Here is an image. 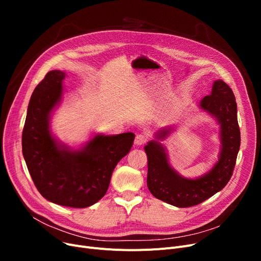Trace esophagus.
<instances>
[{"instance_id": "34e87169", "label": "esophagus", "mask_w": 261, "mask_h": 261, "mask_svg": "<svg viewBox=\"0 0 261 261\" xmlns=\"http://www.w3.org/2000/svg\"><path fill=\"white\" fill-rule=\"evenodd\" d=\"M146 142H147V135H146V134H143V133L136 135L135 141H134V143H135L136 146H142V145H144Z\"/></svg>"}]
</instances>
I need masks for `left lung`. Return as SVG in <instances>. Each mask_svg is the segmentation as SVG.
I'll use <instances>...</instances> for the list:
<instances>
[{
    "instance_id": "1",
    "label": "left lung",
    "mask_w": 261,
    "mask_h": 261,
    "mask_svg": "<svg viewBox=\"0 0 261 261\" xmlns=\"http://www.w3.org/2000/svg\"><path fill=\"white\" fill-rule=\"evenodd\" d=\"M200 108L216 118L220 126V153L218 162L197 179H187L177 173L168 162L164 141L173 127L162 128L155 140L145 146L148 158V189L156 199L176 207H190L220 191L230 180L240 148V130L237 103L231 89L222 80H216L212 93L201 100Z\"/></svg>"
}]
</instances>
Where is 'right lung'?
Wrapping results in <instances>:
<instances>
[{
    "label": "right lung",
    "mask_w": 261,
    "mask_h": 261,
    "mask_svg": "<svg viewBox=\"0 0 261 261\" xmlns=\"http://www.w3.org/2000/svg\"><path fill=\"white\" fill-rule=\"evenodd\" d=\"M64 77V72L50 71L34 90L22 133V151L41 195L62 206L85 208L106 195L112 172L130 151L135 135L96 134L77 150L58 143L49 120L61 101Z\"/></svg>",
    "instance_id": "right-lung-1"
}]
</instances>
